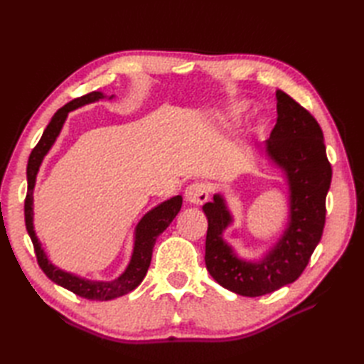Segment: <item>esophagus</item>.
<instances>
[{
  "label": "esophagus",
  "mask_w": 364,
  "mask_h": 364,
  "mask_svg": "<svg viewBox=\"0 0 364 364\" xmlns=\"http://www.w3.org/2000/svg\"><path fill=\"white\" fill-rule=\"evenodd\" d=\"M209 193H211V188L208 183L194 182L186 186L185 199L193 205H203L209 199Z\"/></svg>",
  "instance_id": "esophagus-1"
}]
</instances>
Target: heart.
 Listing matches in <instances>:
<instances>
[{
    "mask_svg": "<svg viewBox=\"0 0 364 364\" xmlns=\"http://www.w3.org/2000/svg\"><path fill=\"white\" fill-rule=\"evenodd\" d=\"M243 112H245V106H243V105H235V106L232 107V114H234L235 117H240Z\"/></svg>",
    "mask_w": 364,
    "mask_h": 364,
    "instance_id": "heart-1",
    "label": "heart"
}]
</instances>
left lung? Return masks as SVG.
Wrapping results in <instances>:
<instances>
[{
    "label": "left lung",
    "mask_w": 364,
    "mask_h": 364,
    "mask_svg": "<svg viewBox=\"0 0 364 364\" xmlns=\"http://www.w3.org/2000/svg\"><path fill=\"white\" fill-rule=\"evenodd\" d=\"M278 118L266 144L267 156L285 171L290 185V223L269 255L258 262L240 259L222 232L232 222L223 197L203 205L208 218L205 264L222 287L257 297L294 282L322 238L326 194L333 168L326 158L322 129L304 106L277 91Z\"/></svg>",
    "instance_id": "obj_1"
}]
</instances>
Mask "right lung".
Wrapping results in <instances>:
<instances>
[{"mask_svg": "<svg viewBox=\"0 0 364 364\" xmlns=\"http://www.w3.org/2000/svg\"><path fill=\"white\" fill-rule=\"evenodd\" d=\"M103 98V94L94 91L82 97H77L70 103L60 107L59 111L54 114L51 121L48 123L47 129L43 130V134L36 144V147L31 150L28 164H27V182H28V190L26 196V202H24V215H26V228L27 232L31 238L33 247H35V253L38 258L39 267L42 272L47 274V277L56 282L60 287L67 289L73 291L74 294L85 297V299L90 301H111L115 299L118 296H123L134 289H136L141 284V281L144 279L146 273L149 270L150 261H151V253L153 247H155V243L158 237L164 232L165 229L168 228V225L173 222V218L178 215L182 206V197L176 196L173 199L161 203L155 209H151L150 213H147L144 217H142L141 222L136 226V232H135V247H134V255H132L130 264L127 266L126 272L121 274L119 278L111 282H102V281H90V279H83L79 277H74L71 273L63 272L58 267H54L53 264L48 261L46 252L42 250L41 243L36 238L35 230H33V188H35V181H36V174L39 170V165L43 159V156L47 155V151L53 146V142L56 141L59 132L67 119V115L73 109L92 103Z\"/></svg>", "mask_w": 364, "mask_h": 364, "instance_id": "obj_1", "label": "right lung"}]
</instances>
